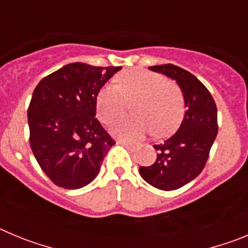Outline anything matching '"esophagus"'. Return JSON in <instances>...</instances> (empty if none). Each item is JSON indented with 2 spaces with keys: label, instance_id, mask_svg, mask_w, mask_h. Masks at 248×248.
I'll use <instances>...</instances> for the list:
<instances>
[{
  "label": "esophagus",
  "instance_id": "obj_1",
  "mask_svg": "<svg viewBox=\"0 0 248 248\" xmlns=\"http://www.w3.org/2000/svg\"><path fill=\"white\" fill-rule=\"evenodd\" d=\"M118 143L122 144V145H124V146H125V148H128L129 150H131V151L137 150V145H135V144L129 143V141H125V140H119Z\"/></svg>",
  "mask_w": 248,
  "mask_h": 248
}]
</instances>
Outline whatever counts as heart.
Here are the masks:
<instances>
[{
    "mask_svg": "<svg viewBox=\"0 0 248 248\" xmlns=\"http://www.w3.org/2000/svg\"><path fill=\"white\" fill-rule=\"evenodd\" d=\"M131 100L135 115L124 118L113 128L115 135L123 139H140L153 130L157 137L170 134L180 124L185 111L179 85L168 82L159 73L133 68L118 74L117 84L107 83L99 89L95 100L98 118L110 124L122 117Z\"/></svg>",
    "mask_w": 248,
    "mask_h": 248,
    "instance_id": "heart-1",
    "label": "heart"
}]
</instances>
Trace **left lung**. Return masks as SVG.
<instances>
[{"mask_svg": "<svg viewBox=\"0 0 248 248\" xmlns=\"http://www.w3.org/2000/svg\"><path fill=\"white\" fill-rule=\"evenodd\" d=\"M149 69L176 80L185 100V117L179 130L154 145L157 156L153 165L139 168L146 183L171 191L194 180L205 168L217 135V108L211 93L190 72L174 64L153 65Z\"/></svg>", "mask_w": 248, "mask_h": 248, "instance_id": "left-lung-1", "label": "left lung"}]
</instances>
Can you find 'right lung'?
Wrapping results in <instances>:
<instances>
[{
	"label": "right lung",
	"instance_id": "right-lung-1",
	"mask_svg": "<svg viewBox=\"0 0 248 248\" xmlns=\"http://www.w3.org/2000/svg\"><path fill=\"white\" fill-rule=\"evenodd\" d=\"M122 67L71 63L45 77L28 107L30 144L50 181L80 189L99 174L115 144L95 118L99 89Z\"/></svg>",
	"mask_w": 248,
	"mask_h": 248
}]
</instances>
